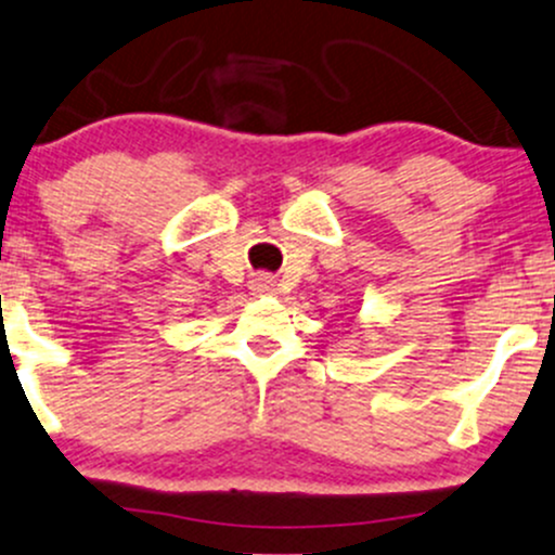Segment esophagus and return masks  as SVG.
Listing matches in <instances>:
<instances>
[{
    "label": "esophagus",
    "instance_id": "obj_1",
    "mask_svg": "<svg viewBox=\"0 0 555 555\" xmlns=\"http://www.w3.org/2000/svg\"><path fill=\"white\" fill-rule=\"evenodd\" d=\"M249 289H253V295H276V282H273V276H268V273H258V276L249 282Z\"/></svg>",
    "mask_w": 555,
    "mask_h": 555
}]
</instances>
